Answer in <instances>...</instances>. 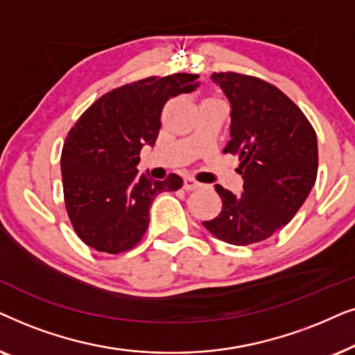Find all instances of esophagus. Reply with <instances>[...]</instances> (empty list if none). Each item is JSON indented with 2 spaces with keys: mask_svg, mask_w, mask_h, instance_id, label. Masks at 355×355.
Instances as JSON below:
<instances>
[{
  "mask_svg": "<svg viewBox=\"0 0 355 355\" xmlns=\"http://www.w3.org/2000/svg\"><path fill=\"white\" fill-rule=\"evenodd\" d=\"M183 187L185 190H198L201 187L200 182H196L193 177H185V182H183Z\"/></svg>",
  "mask_w": 355,
  "mask_h": 355,
  "instance_id": "obj_1",
  "label": "esophagus"
}]
</instances>
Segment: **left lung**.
Returning <instances> with one entry per match:
<instances>
[{"label": "left lung", "instance_id": "8db88e82", "mask_svg": "<svg viewBox=\"0 0 355 355\" xmlns=\"http://www.w3.org/2000/svg\"><path fill=\"white\" fill-rule=\"evenodd\" d=\"M211 78L232 107V138L224 153L239 155L243 193L235 196L216 185L222 209L202 225L230 245L263 242L295 216L315 185L316 133L304 112L268 81L234 71Z\"/></svg>", "mask_w": 355, "mask_h": 355}]
</instances>
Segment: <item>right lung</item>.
Listing matches in <instances>:
<instances>
[{
  "label": "right lung",
  "instance_id": "right-lung-1",
  "mask_svg": "<svg viewBox=\"0 0 355 355\" xmlns=\"http://www.w3.org/2000/svg\"><path fill=\"white\" fill-rule=\"evenodd\" d=\"M198 74L149 76L113 89L92 103L69 130L61 150V178L76 235L97 252L118 254L135 248L149 225V207L162 191L183 180L139 175L144 144L153 146L168 98L191 92Z\"/></svg>",
  "mask_w": 355,
  "mask_h": 355
}]
</instances>
